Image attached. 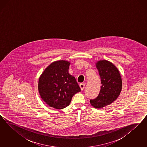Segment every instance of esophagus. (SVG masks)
Returning a JSON list of instances; mask_svg holds the SVG:
<instances>
[{"label": "esophagus", "mask_w": 147, "mask_h": 147, "mask_svg": "<svg viewBox=\"0 0 147 147\" xmlns=\"http://www.w3.org/2000/svg\"><path fill=\"white\" fill-rule=\"evenodd\" d=\"M79 86H80V88H81V90H83L84 89V88H85V84H84L81 83Z\"/></svg>", "instance_id": "1"}]
</instances>
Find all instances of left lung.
Segmentation results:
<instances>
[{
	"label": "left lung",
	"instance_id": "1",
	"mask_svg": "<svg viewBox=\"0 0 147 147\" xmlns=\"http://www.w3.org/2000/svg\"><path fill=\"white\" fill-rule=\"evenodd\" d=\"M101 80V89L98 97L90 100L93 107L100 109L111 105L119 97L122 90V81L117 68L106 60L95 63Z\"/></svg>",
	"mask_w": 147,
	"mask_h": 147
}]
</instances>
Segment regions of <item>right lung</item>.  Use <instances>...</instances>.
I'll return each instance as SVG.
<instances>
[{"mask_svg":"<svg viewBox=\"0 0 147 147\" xmlns=\"http://www.w3.org/2000/svg\"><path fill=\"white\" fill-rule=\"evenodd\" d=\"M71 62L60 60L52 62L39 77L38 90L45 102L57 109L69 106L73 95L81 91L74 76L69 74Z\"/></svg>","mask_w":147,"mask_h":147,"instance_id":"add662e5","label":"right lung"}]
</instances>
